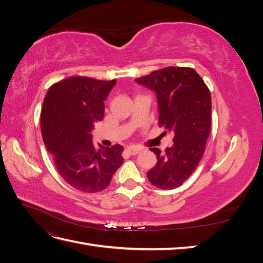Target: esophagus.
<instances>
[{
  "instance_id": "34e87169",
  "label": "esophagus",
  "mask_w": 263,
  "mask_h": 263,
  "mask_svg": "<svg viewBox=\"0 0 263 263\" xmlns=\"http://www.w3.org/2000/svg\"><path fill=\"white\" fill-rule=\"evenodd\" d=\"M141 151V149L140 148H138V147H128V148H126V153L128 154V155H130V156H136V155H138L139 153Z\"/></svg>"
}]
</instances>
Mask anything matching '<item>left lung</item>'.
Here are the masks:
<instances>
[{"label":"left lung","mask_w":263,"mask_h":263,"mask_svg":"<svg viewBox=\"0 0 263 263\" xmlns=\"http://www.w3.org/2000/svg\"><path fill=\"white\" fill-rule=\"evenodd\" d=\"M136 82L156 91L159 127H164V134H173V146L164 153L150 149L157 163L147 172L148 180L159 189H176L191 177L205 151L212 122L210 89L189 67H165Z\"/></svg>","instance_id":"obj_1"}]
</instances>
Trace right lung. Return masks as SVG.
I'll use <instances>...</instances> for the list:
<instances>
[{"label": "right lung", "mask_w": 263, "mask_h": 263, "mask_svg": "<svg viewBox=\"0 0 263 263\" xmlns=\"http://www.w3.org/2000/svg\"><path fill=\"white\" fill-rule=\"evenodd\" d=\"M116 80L69 77L53 83L47 92L41 115L47 150L62 179L85 193L105 190L122 165L124 147L95 148L94 123L104 116V100Z\"/></svg>", "instance_id": "obj_1"}]
</instances>
